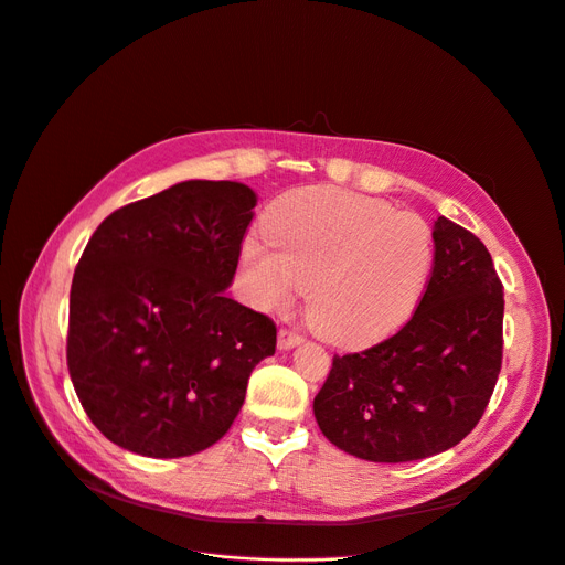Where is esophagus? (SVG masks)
Returning <instances> with one entry per match:
<instances>
[{
    "instance_id": "34e87169",
    "label": "esophagus",
    "mask_w": 565,
    "mask_h": 565,
    "mask_svg": "<svg viewBox=\"0 0 565 565\" xmlns=\"http://www.w3.org/2000/svg\"><path fill=\"white\" fill-rule=\"evenodd\" d=\"M303 342V338L298 335V333H294V330H289V328H280V333H278V349H294V347H298Z\"/></svg>"
}]
</instances>
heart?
Listing matches in <instances>:
<instances>
[{
	"instance_id": "1",
	"label": "heart",
	"mask_w": 565,
	"mask_h": 565,
	"mask_svg": "<svg viewBox=\"0 0 565 565\" xmlns=\"http://www.w3.org/2000/svg\"><path fill=\"white\" fill-rule=\"evenodd\" d=\"M242 264L262 310H285L308 289L306 312L321 338L367 344L399 328L419 303L434 259L424 218L335 186H308L264 216Z\"/></svg>"
}]
</instances>
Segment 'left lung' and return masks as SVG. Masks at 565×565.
Instances as JSON below:
<instances>
[{
    "label": "left lung",
    "mask_w": 565,
    "mask_h": 565,
    "mask_svg": "<svg viewBox=\"0 0 565 565\" xmlns=\"http://www.w3.org/2000/svg\"><path fill=\"white\" fill-rule=\"evenodd\" d=\"M434 271L411 321L360 353L335 355L315 396L321 434L372 462L451 449L479 424L502 370L504 287L488 248L438 216Z\"/></svg>",
    "instance_id": "8db88e82"
}]
</instances>
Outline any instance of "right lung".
Returning <instances> with one entry per match:
<instances>
[{
    "mask_svg": "<svg viewBox=\"0 0 565 565\" xmlns=\"http://www.w3.org/2000/svg\"><path fill=\"white\" fill-rule=\"evenodd\" d=\"M257 195L189 180L97 225L75 269L68 372L99 434L150 458L218 443L276 323L225 289Z\"/></svg>",
    "mask_w": 565,
    "mask_h": 565,
    "instance_id": "obj_1",
    "label": "right lung"
}]
</instances>
